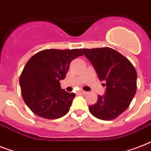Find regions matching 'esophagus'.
<instances>
[{"label":"esophagus","instance_id":"34e87169","mask_svg":"<svg viewBox=\"0 0 151 151\" xmlns=\"http://www.w3.org/2000/svg\"><path fill=\"white\" fill-rule=\"evenodd\" d=\"M79 93H80V94H83V95H86V94H88V92H85V91H84V90H80V91H79Z\"/></svg>","mask_w":151,"mask_h":151}]
</instances>
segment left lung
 <instances>
[{"instance_id":"left-lung-1","label":"left lung","mask_w":151,"mask_h":151,"mask_svg":"<svg viewBox=\"0 0 151 151\" xmlns=\"http://www.w3.org/2000/svg\"><path fill=\"white\" fill-rule=\"evenodd\" d=\"M81 50L106 86L105 94L99 96L96 103L88 106L90 113L104 121L115 119L129 107L136 94V69L126 57L113 48Z\"/></svg>"}]
</instances>
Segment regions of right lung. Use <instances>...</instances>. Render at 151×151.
Listing matches in <instances>:
<instances>
[{
	"label": "right lung",
	"mask_w": 151,
	"mask_h": 151,
	"mask_svg": "<svg viewBox=\"0 0 151 151\" xmlns=\"http://www.w3.org/2000/svg\"><path fill=\"white\" fill-rule=\"evenodd\" d=\"M83 55L81 49H45L28 60L19 78L22 99L32 112L45 119H57L68 113L74 93L62 89L73 59Z\"/></svg>",
	"instance_id": "obj_1"
}]
</instances>
